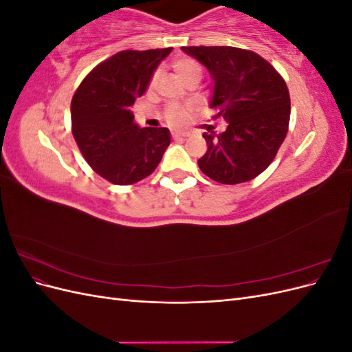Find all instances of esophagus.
Returning <instances> with one entry per match:
<instances>
[{
  "label": "esophagus",
  "instance_id": "esophagus-1",
  "mask_svg": "<svg viewBox=\"0 0 352 352\" xmlns=\"http://www.w3.org/2000/svg\"><path fill=\"white\" fill-rule=\"evenodd\" d=\"M172 138H173L175 141H179V140H185L186 135H185V133H177V132H175V133H172Z\"/></svg>",
  "mask_w": 352,
  "mask_h": 352
}]
</instances>
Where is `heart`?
<instances>
[{
  "instance_id": "obj_1",
  "label": "heart",
  "mask_w": 352,
  "mask_h": 352,
  "mask_svg": "<svg viewBox=\"0 0 352 352\" xmlns=\"http://www.w3.org/2000/svg\"><path fill=\"white\" fill-rule=\"evenodd\" d=\"M173 69H175L177 76L185 83L192 80V79L201 80V78H202V66H201V63L198 60H195L194 57L182 56V57L175 58ZM157 79H158V72H155L151 76V80H150L151 87L157 82ZM189 119H190V110L188 107H184V105L170 104L168 107L164 110V120L170 126L182 127L189 122Z\"/></svg>"
}]
</instances>
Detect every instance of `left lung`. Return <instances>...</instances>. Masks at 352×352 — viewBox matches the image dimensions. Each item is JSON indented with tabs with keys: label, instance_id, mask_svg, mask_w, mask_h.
Listing matches in <instances>:
<instances>
[{
	"label": "left lung",
	"instance_id": "8db88e82",
	"mask_svg": "<svg viewBox=\"0 0 352 352\" xmlns=\"http://www.w3.org/2000/svg\"><path fill=\"white\" fill-rule=\"evenodd\" d=\"M214 80V119L228 122L221 133L204 132L207 153L201 172L223 185L252 180L270 166L285 141L291 117L286 82L257 52L236 47H182Z\"/></svg>",
	"mask_w": 352,
	"mask_h": 352
}]
</instances>
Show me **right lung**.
I'll return each instance as SVG.
<instances>
[{
	"mask_svg": "<svg viewBox=\"0 0 352 352\" xmlns=\"http://www.w3.org/2000/svg\"><path fill=\"white\" fill-rule=\"evenodd\" d=\"M172 48L124 50L95 66L72 98V133L98 173L114 185L150 176L170 145L167 127H140L131 111Z\"/></svg>",
	"mask_w": 352,
	"mask_h": 352,
	"instance_id": "obj_1",
	"label": "right lung"
}]
</instances>
